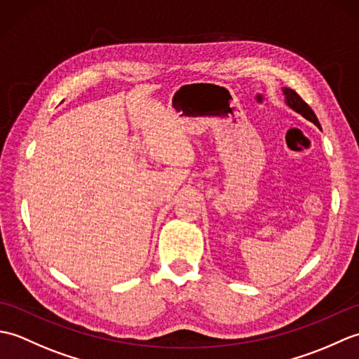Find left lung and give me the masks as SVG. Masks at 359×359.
Listing matches in <instances>:
<instances>
[{
    "mask_svg": "<svg viewBox=\"0 0 359 359\" xmlns=\"http://www.w3.org/2000/svg\"><path fill=\"white\" fill-rule=\"evenodd\" d=\"M284 94H285V102H287V104L290 106V108H292L296 112H299L302 117H306L307 120H310L311 123H315L316 126H319V121H318V118L315 116L313 109H311L310 106L306 102H304L302 98L297 95L293 89L284 88Z\"/></svg>",
    "mask_w": 359,
    "mask_h": 359,
    "instance_id": "obj_1",
    "label": "left lung"
}]
</instances>
